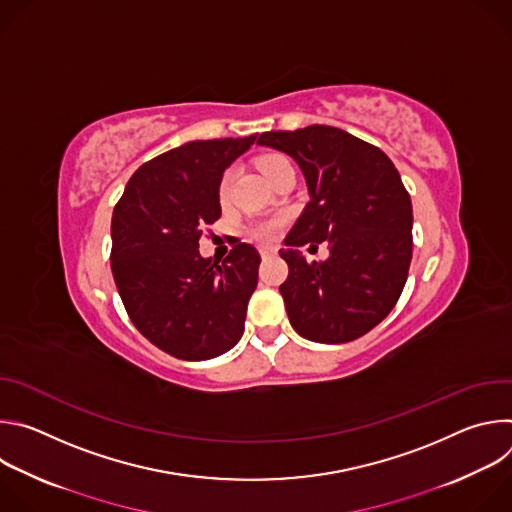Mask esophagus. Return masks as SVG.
<instances>
[{
  "label": "esophagus",
  "mask_w": 512,
  "mask_h": 512,
  "mask_svg": "<svg viewBox=\"0 0 512 512\" xmlns=\"http://www.w3.org/2000/svg\"><path fill=\"white\" fill-rule=\"evenodd\" d=\"M259 253H261L263 259H267V257H273V255H275V249H273V247H261Z\"/></svg>",
  "instance_id": "1"
}]
</instances>
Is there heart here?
I'll use <instances>...</instances> for the list:
<instances>
[{
  "label": "heart",
  "mask_w": 512,
  "mask_h": 512,
  "mask_svg": "<svg viewBox=\"0 0 512 512\" xmlns=\"http://www.w3.org/2000/svg\"><path fill=\"white\" fill-rule=\"evenodd\" d=\"M283 164H289V160L283 158V156H279V154H265V156H261L259 162H257V166H259V170H261V174H263L265 178H269V176H271L279 166H283ZM229 178H231V172H227L225 178H223L221 194L227 192ZM277 231H279V221H261V223H257V225L251 227V235H253L255 239H259V241H273V239L277 237Z\"/></svg>",
  "instance_id": "1"
}]
</instances>
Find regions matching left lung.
Masks as SVG:
<instances>
[{
  "label": "left lung",
  "instance_id": "left-lung-1",
  "mask_svg": "<svg viewBox=\"0 0 512 512\" xmlns=\"http://www.w3.org/2000/svg\"><path fill=\"white\" fill-rule=\"evenodd\" d=\"M257 143L294 158L310 194L279 251L289 267L279 285L289 324L324 344L360 338L389 316L409 273L413 210L397 168L375 145L330 125L267 131ZM322 240L329 259L306 262L299 247Z\"/></svg>",
  "mask_w": 512,
  "mask_h": 512
}]
</instances>
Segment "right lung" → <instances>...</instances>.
I'll return each instance as SVG.
<instances>
[{
	"label": "right lung",
	"instance_id": "right-lung-1",
	"mask_svg": "<svg viewBox=\"0 0 512 512\" xmlns=\"http://www.w3.org/2000/svg\"><path fill=\"white\" fill-rule=\"evenodd\" d=\"M255 141H188L129 178L111 218V271L135 328L182 360H206L243 336L261 257L237 241L218 261L198 253L202 229L221 218L223 172Z\"/></svg>",
	"mask_w": 512,
	"mask_h": 512
}]
</instances>
